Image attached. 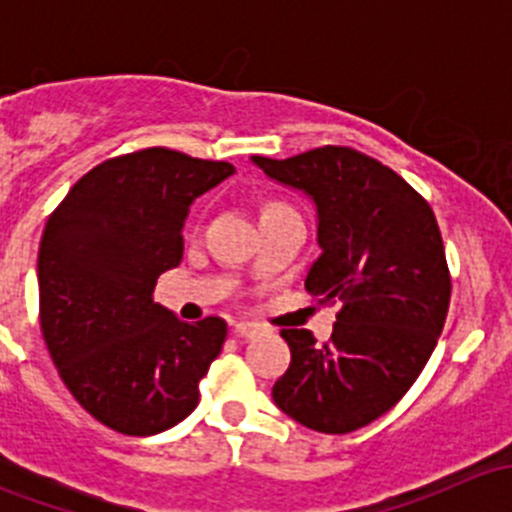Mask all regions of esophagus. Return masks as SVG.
<instances>
[{
	"instance_id": "1",
	"label": "esophagus",
	"mask_w": 512,
	"mask_h": 512,
	"mask_svg": "<svg viewBox=\"0 0 512 512\" xmlns=\"http://www.w3.org/2000/svg\"><path fill=\"white\" fill-rule=\"evenodd\" d=\"M232 332H235L237 337L252 339V337H255V334H260V324H255V322H237L235 327H232Z\"/></svg>"
}]
</instances>
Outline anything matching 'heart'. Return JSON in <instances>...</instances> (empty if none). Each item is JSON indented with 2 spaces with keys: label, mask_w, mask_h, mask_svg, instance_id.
<instances>
[{
  "label": "heart",
  "mask_w": 512,
  "mask_h": 512,
  "mask_svg": "<svg viewBox=\"0 0 512 512\" xmlns=\"http://www.w3.org/2000/svg\"><path fill=\"white\" fill-rule=\"evenodd\" d=\"M280 205H282V203H272L270 208H267V210H272V208H280Z\"/></svg>",
  "instance_id": "1"
}]
</instances>
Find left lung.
<instances>
[{"mask_svg": "<svg viewBox=\"0 0 512 512\" xmlns=\"http://www.w3.org/2000/svg\"><path fill=\"white\" fill-rule=\"evenodd\" d=\"M252 160L317 203L322 255L304 287L339 307L324 344L309 329H282L292 364L272 399L312 431L352 433L404 399L443 332L451 272L436 215L399 173L356 148Z\"/></svg>", "mask_w": 512, "mask_h": 512, "instance_id": "8db88e82", "label": "left lung"}]
</instances>
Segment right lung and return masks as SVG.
Segmentation results:
<instances>
[{
  "label": "right lung",
  "mask_w": 512,
  "mask_h": 512,
  "mask_svg": "<svg viewBox=\"0 0 512 512\" xmlns=\"http://www.w3.org/2000/svg\"><path fill=\"white\" fill-rule=\"evenodd\" d=\"M232 173L227 160L141 148L91 168L46 220L41 334L71 396L113 431L153 436L198 406L227 324L180 322L153 292L183 257L188 205Z\"/></svg>",
  "instance_id": "obj_1"
}]
</instances>
